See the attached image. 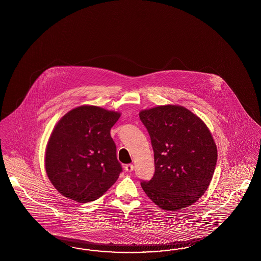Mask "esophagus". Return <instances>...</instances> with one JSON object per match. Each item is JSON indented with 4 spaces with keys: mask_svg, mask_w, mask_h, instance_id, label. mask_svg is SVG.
I'll list each match as a JSON object with an SVG mask.
<instances>
[{
    "mask_svg": "<svg viewBox=\"0 0 261 261\" xmlns=\"http://www.w3.org/2000/svg\"><path fill=\"white\" fill-rule=\"evenodd\" d=\"M124 169H125L126 172H131V171L134 170V166L131 165V164H128V165L124 166Z\"/></svg>",
    "mask_w": 261,
    "mask_h": 261,
    "instance_id": "esophagus-1",
    "label": "esophagus"
}]
</instances>
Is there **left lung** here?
<instances>
[{"instance_id": "left-lung-1", "label": "left lung", "mask_w": 261, "mask_h": 261, "mask_svg": "<svg viewBox=\"0 0 261 261\" xmlns=\"http://www.w3.org/2000/svg\"><path fill=\"white\" fill-rule=\"evenodd\" d=\"M154 151L155 173L142 190L159 207L176 212L204 195L214 176L217 147L205 122L182 105L139 113Z\"/></svg>"}]
</instances>
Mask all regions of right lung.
I'll return each mask as SVG.
<instances>
[{
  "label": "right lung",
  "instance_id": "1",
  "mask_svg": "<svg viewBox=\"0 0 261 261\" xmlns=\"http://www.w3.org/2000/svg\"><path fill=\"white\" fill-rule=\"evenodd\" d=\"M120 112L81 105L58 120L45 152L47 177L57 191L79 203L102 196L119 178L111 128Z\"/></svg>",
  "mask_w": 261,
  "mask_h": 261
}]
</instances>
